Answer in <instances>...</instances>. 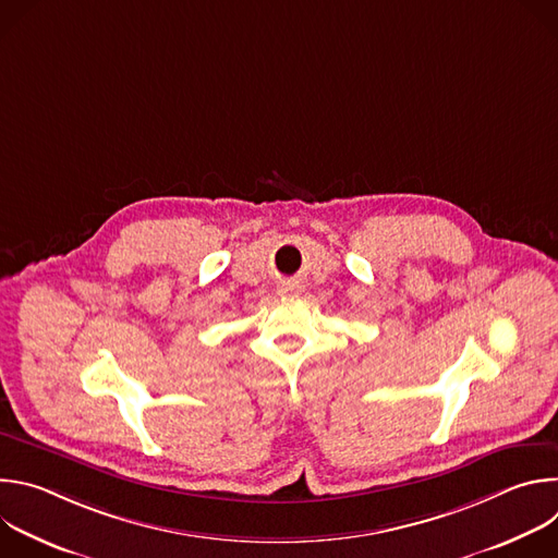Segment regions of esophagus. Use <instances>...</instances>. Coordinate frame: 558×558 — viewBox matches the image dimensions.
<instances>
[{"label": "esophagus", "instance_id": "esophagus-1", "mask_svg": "<svg viewBox=\"0 0 558 558\" xmlns=\"http://www.w3.org/2000/svg\"><path fill=\"white\" fill-rule=\"evenodd\" d=\"M298 291H300V284H298V282H287V284L280 287V293H282V295H293V293H298Z\"/></svg>", "mask_w": 558, "mask_h": 558}]
</instances>
